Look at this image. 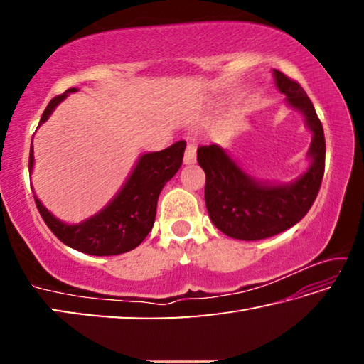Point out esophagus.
<instances>
[{"mask_svg": "<svg viewBox=\"0 0 364 364\" xmlns=\"http://www.w3.org/2000/svg\"><path fill=\"white\" fill-rule=\"evenodd\" d=\"M184 164L186 165L196 164V146L194 144L186 146V152H184Z\"/></svg>", "mask_w": 364, "mask_h": 364, "instance_id": "esophagus-1", "label": "esophagus"}]
</instances>
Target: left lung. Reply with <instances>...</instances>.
Returning <instances> with one entry per match:
<instances>
[{
  "mask_svg": "<svg viewBox=\"0 0 364 364\" xmlns=\"http://www.w3.org/2000/svg\"><path fill=\"white\" fill-rule=\"evenodd\" d=\"M273 75L289 106L304 115L311 132L306 152L311 164L304 175L286 184L260 181L245 173L218 144L197 149V162L205 171L208 217L221 232L241 241H260L299 223L315 202L324 175V132L310 97L282 72L274 69Z\"/></svg>",
  "mask_w": 364,
  "mask_h": 364,
  "instance_id": "left-lung-1",
  "label": "left lung"
}]
</instances>
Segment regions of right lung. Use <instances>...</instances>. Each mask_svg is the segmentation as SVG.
Returning a JSON list of instances; mask_svg holds the SVG:
<instances>
[{
    "instance_id": "obj_1",
    "label": "right lung",
    "mask_w": 364,
    "mask_h": 364,
    "mask_svg": "<svg viewBox=\"0 0 364 364\" xmlns=\"http://www.w3.org/2000/svg\"><path fill=\"white\" fill-rule=\"evenodd\" d=\"M75 91H78V88H70L64 95L51 100L41 115L38 127L49 119L53 110L67 96ZM184 147L186 143L178 141L164 151L143 154L114 199L102 210L86 218L82 223H64L63 220L54 217L35 196L36 208L54 236L69 247L96 257L125 254L138 247L152 230L154 221H156L159 194L165 183L170 181L180 170ZM33 162L32 141L28 159L30 173L33 170Z\"/></svg>"
}]
</instances>
